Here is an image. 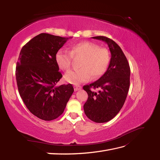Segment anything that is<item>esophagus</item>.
Listing matches in <instances>:
<instances>
[{
    "instance_id": "obj_1",
    "label": "esophagus",
    "mask_w": 160,
    "mask_h": 160,
    "mask_svg": "<svg viewBox=\"0 0 160 160\" xmlns=\"http://www.w3.org/2000/svg\"><path fill=\"white\" fill-rule=\"evenodd\" d=\"M82 89V87L80 85H75L74 86V90L75 91H79Z\"/></svg>"
}]
</instances>
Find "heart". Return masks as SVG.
I'll return each instance as SVG.
<instances>
[{
  "label": "heart",
  "mask_w": 160,
  "mask_h": 160,
  "mask_svg": "<svg viewBox=\"0 0 160 160\" xmlns=\"http://www.w3.org/2000/svg\"><path fill=\"white\" fill-rule=\"evenodd\" d=\"M81 58L77 70L65 73L64 79L67 82L78 84L89 80L91 77L96 79L107 71L110 62L109 52L106 48H100L96 44L86 41L71 45L70 51L64 49L57 51L55 55L56 64L60 69H70L72 58Z\"/></svg>",
  "instance_id": "heart-1"
}]
</instances>
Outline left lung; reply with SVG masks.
<instances>
[{
    "label": "left lung",
    "mask_w": 160,
    "mask_h": 160,
    "mask_svg": "<svg viewBox=\"0 0 160 160\" xmlns=\"http://www.w3.org/2000/svg\"><path fill=\"white\" fill-rule=\"evenodd\" d=\"M106 42L111 52L109 65L100 79L83 87L88 99L84 111L88 118L97 123L112 120L123 107L130 86V67L122 50L113 40L105 36L92 37ZM101 90L98 93L91 88Z\"/></svg>",
    "instance_id": "left-lung-1"
}]
</instances>
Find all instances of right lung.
Listing matches in <instances>:
<instances>
[{"label": "right lung", "instance_id": "1", "mask_svg": "<svg viewBox=\"0 0 160 160\" xmlns=\"http://www.w3.org/2000/svg\"><path fill=\"white\" fill-rule=\"evenodd\" d=\"M68 39L40 33L22 47L16 63L20 96L29 111L43 120H53L62 115L73 93L71 84L56 86L62 75L55 55Z\"/></svg>", "mask_w": 160, "mask_h": 160}]
</instances>
